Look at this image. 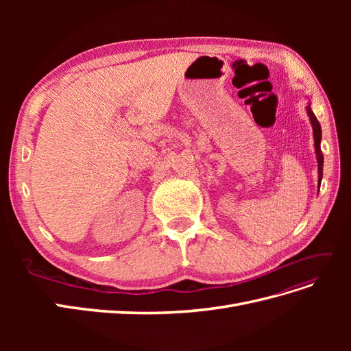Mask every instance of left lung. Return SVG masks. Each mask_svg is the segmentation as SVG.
<instances>
[{
  "label": "left lung",
  "instance_id": "obj_1",
  "mask_svg": "<svg viewBox=\"0 0 351 351\" xmlns=\"http://www.w3.org/2000/svg\"><path fill=\"white\" fill-rule=\"evenodd\" d=\"M307 115H309L312 127H313V137H315V151H316V158H317V173H319V178H317V183L321 186L322 182V167H324V155L321 151V139H322V132H321V124L317 121L315 117L313 111L311 110V105H307Z\"/></svg>",
  "mask_w": 351,
  "mask_h": 351
}]
</instances>
